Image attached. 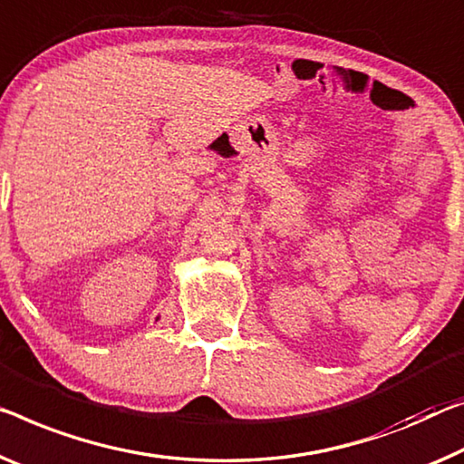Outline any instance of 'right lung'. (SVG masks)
<instances>
[{
	"instance_id": "1",
	"label": "right lung",
	"mask_w": 464,
	"mask_h": 464,
	"mask_svg": "<svg viewBox=\"0 0 464 464\" xmlns=\"http://www.w3.org/2000/svg\"><path fill=\"white\" fill-rule=\"evenodd\" d=\"M158 319H160V317H158Z\"/></svg>"
}]
</instances>
